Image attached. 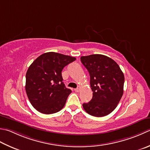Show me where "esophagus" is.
<instances>
[{"instance_id": "esophagus-1", "label": "esophagus", "mask_w": 150, "mask_h": 150, "mask_svg": "<svg viewBox=\"0 0 150 150\" xmlns=\"http://www.w3.org/2000/svg\"><path fill=\"white\" fill-rule=\"evenodd\" d=\"M80 90H81V86H79L77 88L75 89V91L76 92H79V91Z\"/></svg>"}]
</instances>
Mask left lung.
Listing matches in <instances>:
<instances>
[{
    "instance_id": "left-lung-1",
    "label": "left lung",
    "mask_w": 150,
    "mask_h": 150,
    "mask_svg": "<svg viewBox=\"0 0 150 150\" xmlns=\"http://www.w3.org/2000/svg\"><path fill=\"white\" fill-rule=\"evenodd\" d=\"M89 72L93 92L91 101L83 103L87 113L96 117L107 116L115 109L124 93V75L118 64L103 54L81 57Z\"/></svg>"
}]
</instances>
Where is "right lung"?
I'll return each mask as SVG.
<instances>
[{"label":"right lung","mask_w":150,"mask_h":150,"mask_svg":"<svg viewBox=\"0 0 150 150\" xmlns=\"http://www.w3.org/2000/svg\"><path fill=\"white\" fill-rule=\"evenodd\" d=\"M76 58L54 52L43 53L29 66L25 90L29 101L40 112H57L66 104L71 90L62 82V71Z\"/></svg>","instance_id":"obj_1"}]
</instances>
